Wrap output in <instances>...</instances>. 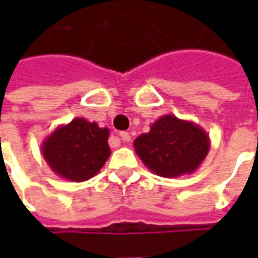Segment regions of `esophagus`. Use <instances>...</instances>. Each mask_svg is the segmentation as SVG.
I'll return each instance as SVG.
<instances>
[{
  "label": "esophagus",
  "instance_id": "34e87169",
  "mask_svg": "<svg viewBox=\"0 0 258 258\" xmlns=\"http://www.w3.org/2000/svg\"><path fill=\"white\" fill-rule=\"evenodd\" d=\"M118 137H120V140L124 141V142H130V141H131V135H130L128 133H120Z\"/></svg>",
  "mask_w": 258,
  "mask_h": 258
}]
</instances>
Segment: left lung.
I'll use <instances>...</instances> for the list:
<instances>
[{
    "label": "left lung",
    "mask_w": 258,
    "mask_h": 258,
    "mask_svg": "<svg viewBox=\"0 0 258 258\" xmlns=\"http://www.w3.org/2000/svg\"><path fill=\"white\" fill-rule=\"evenodd\" d=\"M134 149L152 173L177 178L200 167L210 151V138L194 121L164 114L134 141Z\"/></svg>",
    "instance_id": "8db88e82"
}]
</instances>
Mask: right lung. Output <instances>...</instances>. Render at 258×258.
Listing matches in <instances>:
<instances>
[{"instance_id":"obj_1","label":"right lung","mask_w":258,"mask_h":258,"mask_svg":"<svg viewBox=\"0 0 258 258\" xmlns=\"http://www.w3.org/2000/svg\"><path fill=\"white\" fill-rule=\"evenodd\" d=\"M109 130L83 117L53 130L41 144L42 156L60 178L83 182L99 173L110 156Z\"/></svg>"}]
</instances>
